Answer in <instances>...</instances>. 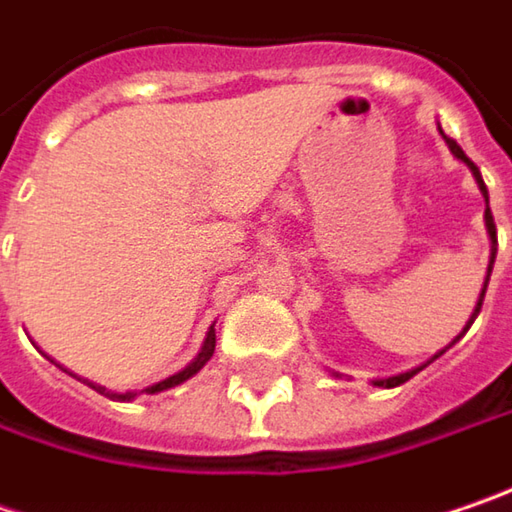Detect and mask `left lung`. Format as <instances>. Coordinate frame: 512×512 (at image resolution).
Segmentation results:
<instances>
[{"label": "left lung", "mask_w": 512, "mask_h": 512, "mask_svg": "<svg viewBox=\"0 0 512 512\" xmlns=\"http://www.w3.org/2000/svg\"><path fill=\"white\" fill-rule=\"evenodd\" d=\"M446 138V144H449V150L461 159V162H466L469 165V170L475 173V179H478V188H481V194H484V199H487V211H484V220H487V231H490V240H493V255H490V272H493V263H496V246H498V234H496V220H493V211H490V196H487V185H484V179H481V173H478V167H475V162L466 156L464 150H461V144L455 141V138L443 136ZM487 281H490V275H487ZM487 281H484V289H481V298H478V307H475V313H472V318H469V324L475 321V316L481 313V304H484V292H487ZM469 324H466V330H469ZM461 339V336H458ZM455 339V342H458ZM426 365H420V368H414V371H406V374L400 376H388V379H376L374 385H382V388H397V385H403V382H408L411 376L417 374V371H423Z\"/></svg>", "instance_id": "1"}]
</instances>
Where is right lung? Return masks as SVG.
Instances as JSON below:
<instances>
[{"mask_svg": "<svg viewBox=\"0 0 512 512\" xmlns=\"http://www.w3.org/2000/svg\"><path fill=\"white\" fill-rule=\"evenodd\" d=\"M214 345H217V336H214V327L208 330V336H205V345H202V350H199V356H196L194 362L185 368V371H179V374L167 376V379H162V382H156V385H150V388H144L147 394H159V391H167V388H173V385H179V382H185V379H191V376L214 356ZM98 394H104V397H109V400H133L136 394H112V391H106V388H101V385H92Z\"/></svg>", "mask_w": 512, "mask_h": 512, "instance_id": "1", "label": "right lung"}]
</instances>
